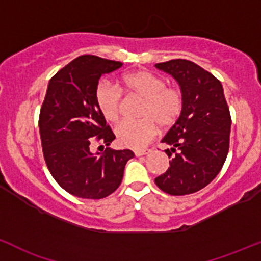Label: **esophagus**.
<instances>
[{
	"mask_svg": "<svg viewBox=\"0 0 261 261\" xmlns=\"http://www.w3.org/2000/svg\"><path fill=\"white\" fill-rule=\"evenodd\" d=\"M135 155L138 156H144V155H146V153H149L150 152V150H147V149H142V150H135Z\"/></svg>",
	"mask_w": 261,
	"mask_h": 261,
	"instance_id": "esophagus-1",
	"label": "esophagus"
}]
</instances>
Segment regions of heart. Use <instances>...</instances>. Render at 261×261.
Listing matches in <instances>:
<instances>
[{"label": "heart", "instance_id": "heart-1", "mask_svg": "<svg viewBox=\"0 0 261 261\" xmlns=\"http://www.w3.org/2000/svg\"><path fill=\"white\" fill-rule=\"evenodd\" d=\"M120 84L126 92L144 100L141 116L145 119L138 122H121L115 128V135L122 146L142 149L156 136L158 123L169 127L176 122L182 111V94L176 87L167 86L164 77L145 70L126 73ZM96 103L108 121L119 120L121 108L119 89L106 82L100 84L96 90Z\"/></svg>", "mask_w": 261, "mask_h": 261}]
</instances>
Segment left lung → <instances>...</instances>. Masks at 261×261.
I'll return each mask as SVG.
<instances>
[{"instance_id": "left-lung-1", "label": "left lung", "mask_w": 261, "mask_h": 261, "mask_svg": "<svg viewBox=\"0 0 261 261\" xmlns=\"http://www.w3.org/2000/svg\"><path fill=\"white\" fill-rule=\"evenodd\" d=\"M180 85L182 111L161 140L171 160L155 179L170 195H188L210 184L220 172L229 151L231 117L221 82L195 62L176 59L156 64Z\"/></svg>"}]
</instances>
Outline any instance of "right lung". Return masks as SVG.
Wrapping results in <instances>:
<instances>
[{"instance_id": "1", "label": "right lung", "mask_w": 261, "mask_h": 261, "mask_svg": "<svg viewBox=\"0 0 261 261\" xmlns=\"http://www.w3.org/2000/svg\"><path fill=\"white\" fill-rule=\"evenodd\" d=\"M121 66L84 55L48 82L38 120L43 158L54 179L71 195L109 196L120 186L126 163L134 158L131 150L110 149L115 135L96 103L101 76ZM95 141L108 146L102 154L91 151Z\"/></svg>"}]
</instances>
